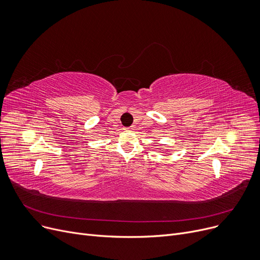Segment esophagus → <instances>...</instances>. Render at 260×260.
<instances>
[{"label": "esophagus", "mask_w": 260, "mask_h": 260, "mask_svg": "<svg viewBox=\"0 0 260 260\" xmlns=\"http://www.w3.org/2000/svg\"><path fill=\"white\" fill-rule=\"evenodd\" d=\"M127 129H128V131H133V129H134V126H131V127H128Z\"/></svg>", "instance_id": "esophagus-1"}]
</instances>
